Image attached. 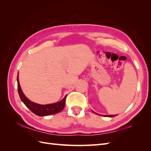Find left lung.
Segmentation results:
<instances>
[{
	"mask_svg": "<svg viewBox=\"0 0 151 151\" xmlns=\"http://www.w3.org/2000/svg\"><path fill=\"white\" fill-rule=\"evenodd\" d=\"M93 111L94 113H95V114H97V115H99V114H98V113H96L94 112L93 111ZM103 116H106V117H113V116H116V115H103Z\"/></svg>",
	"mask_w": 151,
	"mask_h": 151,
	"instance_id": "1",
	"label": "left lung"
}]
</instances>
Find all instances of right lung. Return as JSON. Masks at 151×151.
Listing matches in <instances>:
<instances>
[{"label": "right lung", "instance_id": "1", "mask_svg": "<svg viewBox=\"0 0 151 151\" xmlns=\"http://www.w3.org/2000/svg\"><path fill=\"white\" fill-rule=\"evenodd\" d=\"M17 81L18 93H19L21 101L23 102V103L26 105V107L29 108L32 112L35 114V115L40 116L51 115H53V114H56L60 112L61 111L63 110V108H64L67 95L61 100V101L55 103L48 104H37L30 101L29 99L26 97V96L24 94L23 92H22L19 84V74H17Z\"/></svg>", "mask_w": 151, "mask_h": 151}]
</instances>
